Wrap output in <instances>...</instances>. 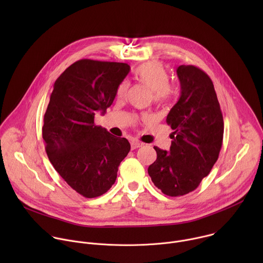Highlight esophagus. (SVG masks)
Masks as SVG:
<instances>
[{"label": "esophagus", "mask_w": 263, "mask_h": 263, "mask_svg": "<svg viewBox=\"0 0 263 263\" xmlns=\"http://www.w3.org/2000/svg\"><path fill=\"white\" fill-rule=\"evenodd\" d=\"M142 142H140V141H137V140H132L131 141V148L132 149H135V148H137V147H140V146H142Z\"/></svg>", "instance_id": "1"}]
</instances>
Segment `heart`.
Instances as JSON below:
<instances>
[{
    "instance_id": "1",
    "label": "heart",
    "mask_w": 263,
    "mask_h": 263,
    "mask_svg": "<svg viewBox=\"0 0 263 263\" xmlns=\"http://www.w3.org/2000/svg\"><path fill=\"white\" fill-rule=\"evenodd\" d=\"M136 80L152 90V98L157 104H166L175 96V88L168 82L170 76L165 66L157 61L151 60L140 64L134 71ZM130 87L127 80L122 81L117 88V97L124 98Z\"/></svg>"
}]
</instances>
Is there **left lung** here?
Wrapping results in <instances>:
<instances>
[{"label":"left lung","instance_id":"obj_1","mask_svg":"<svg viewBox=\"0 0 263 263\" xmlns=\"http://www.w3.org/2000/svg\"><path fill=\"white\" fill-rule=\"evenodd\" d=\"M181 96L166 117L174 130L170 152L154 146L157 159L147 173L166 196L194 192L216 162L222 144L223 120L213 83L195 65H180Z\"/></svg>","mask_w":263,"mask_h":263}]
</instances>
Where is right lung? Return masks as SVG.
I'll list each match as a JSON object with an SVG mask.
<instances>
[{
    "mask_svg": "<svg viewBox=\"0 0 263 263\" xmlns=\"http://www.w3.org/2000/svg\"><path fill=\"white\" fill-rule=\"evenodd\" d=\"M127 63L81 59L56 80L44 116L43 138L49 160L81 196L104 195L115 184L130 143L95 124L97 111L114 103Z\"/></svg>",
    "mask_w": 263,
    "mask_h": 263,
    "instance_id": "obj_1",
    "label": "right lung"
}]
</instances>
